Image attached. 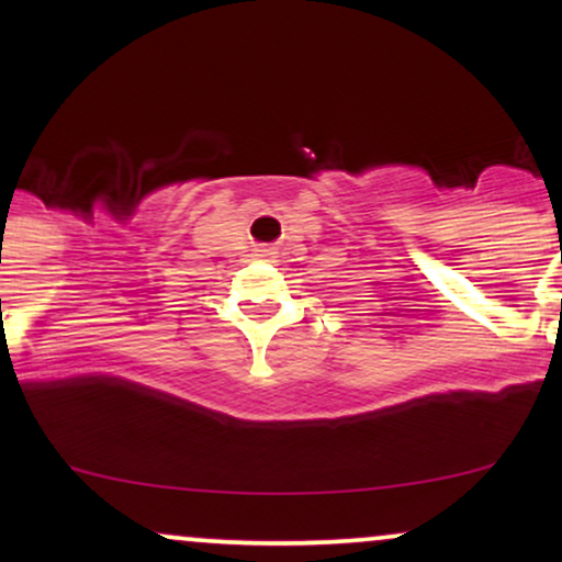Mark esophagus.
<instances>
[{
  "label": "esophagus",
  "mask_w": 562,
  "mask_h": 562,
  "mask_svg": "<svg viewBox=\"0 0 562 562\" xmlns=\"http://www.w3.org/2000/svg\"><path fill=\"white\" fill-rule=\"evenodd\" d=\"M256 256H259V259H272L274 248H267V245H261V248H256Z\"/></svg>",
  "instance_id": "obj_1"
}]
</instances>
